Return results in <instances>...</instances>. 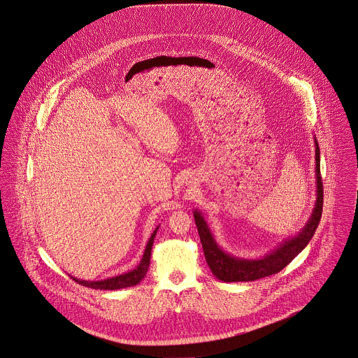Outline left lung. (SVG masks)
Here are the masks:
<instances>
[{
    "label": "left lung",
    "instance_id": "1",
    "mask_svg": "<svg viewBox=\"0 0 358 358\" xmlns=\"http://www.w3.org/2000/svg\"><path fill=\"white\" fill-rule=\"evenodd\" d=\"M315 143V178H317V201L313 209V213L304 228L293 238L286 239L277 249L270 252L262 259L248 260L238 259L225 253L215 241L212 231L208 227L201 212L195 210V224L201 236L205 259L212 273L220 281L224 282H248L256 281L264 277L280 273L286 266L308 245L311 238L315 234V229L320 224L322 215V203H324V187L320 173V146L317 140Z\"/></svg>",
    "mask_w": 358,
    "mask_h": 358
}]
</instances>
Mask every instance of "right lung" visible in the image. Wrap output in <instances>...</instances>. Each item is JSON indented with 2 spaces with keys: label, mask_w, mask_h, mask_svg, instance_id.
I'll list each match as a JSON object with an SVG mask.
<instances>
[{
  "label": "right lung",
  "mask_w": 358,
  "mask_h": 358,
  "mask_svg": "<svg viewBox=\"0 0 358 358\" xmlns=\"http://www.w3.org/2000/svg\"><path fill=\"white\" fill-rule=\"evenodd\" d=\"M157 229H159V227H156V229L152 232V235H150V238L146 243L143 259H141L140 264L133 271L117 275V277H112V278H108V280H102V281H83V280H77V278H73L72 277L73 280L76 282H78L80 285L92 287V289H103V290H115V289H123V287L137 285L138 282H141V280L146 275L149 262H150L152 245H153V239H155V235H156Z\"/></svg>",
  "instance_id": "1"
}]
</instances>
